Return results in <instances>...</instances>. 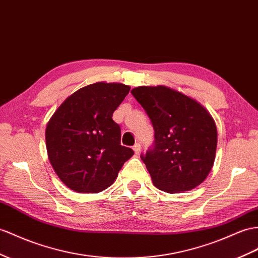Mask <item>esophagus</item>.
Listing matches in <instances>:
<instances>
[{
    "mask_svg": "<svg viewBox=\"0 0 258 258\" xmlns=\"http://www.w3.org/2000/svg\"><path fill=\"white\" fill-rule=\"evenodd\" d=\"M133 150H134V153H135L136 155L140 154V153H141V144H140V143L135 144L134 146H133Z\"/></svg>",
    "mask_w": 258,
    "mask_h": 258,
    "instance_id": "34e87169",
    "label": "esophagus"
}]
</instances>
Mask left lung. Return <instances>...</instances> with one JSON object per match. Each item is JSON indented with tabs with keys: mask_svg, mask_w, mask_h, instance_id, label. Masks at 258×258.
I'll return each mask as SVG.
<instances>
[{
	"mask_svg": "<svg viewBox=\"0 0 258 258\" xmlns=\"http://www.w3.org/2000/svg\"><path fill=\"white\" fill-rule=\"evenodd\" d=\"M131 92L155 130L154 147L142 156L154 185L170 194L200 185L216 158L213 116L195 99L167 86H140Z\"/></svg>",
	"mask_w": 258,
	"mask_h": 258,
	"instance_id": "left-lung-1",
	"label": "left lung"
}]
</instances>
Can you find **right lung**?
<instances>
[{
    "instance_id": "right-lung-1",
    "label": "right lung",
    "mask_w": 258,
    "mask_h": 258,
    "mask_svg": "<svg viewBox=\"0 0 258 258\" xmlns=\"http://www.w3.org/2000/svg\"><path fill=\"white\" fill-rule=\"evenodd\" d=\"M131 87L99 82L63 101L45 128L52 168L77 193H99L112 185L124 162L134 155L121 145V128L112 115Z\"/></svg>"
}]
</instances>
